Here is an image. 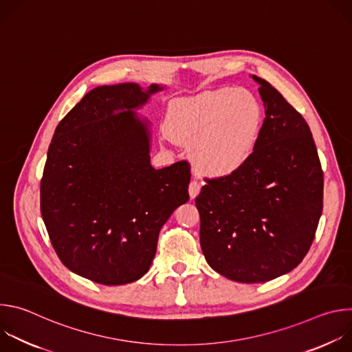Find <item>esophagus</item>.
I'll use <instances>...</instances> for the list:
<instances>
[{"label": "esophagus", "mask_w": 352, "mask_h": 352, "mask_svg": "<svg viewBox=\"0 0 352 352\" xmlns=\"http://www.w3.org/2000/svg\"><path fill=\"white\" fill-rule=\"evenodd\" d=\"M200 188H202V185H200V182L197 179L190 181V184H189V196H190V199H195L199 195Z\"/></svg>", "instance_id": "34e87169"}]
</instances>
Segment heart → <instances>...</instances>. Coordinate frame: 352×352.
I'll return each instance as SVG.
<instances>
[{"label":"heart","mask_w":352,"mask_h":352,"mask_svg":"<svg viewBox=\"0 0 352 352\" xmlns=\"http://www.w3.org/2000/svg\"><path fill=\"white\" fill-rule=\"evenodd\" d=\"M263 120V109L252 93L221 87L174 100L166 128L175 142L192 143L190 156L200 170L224 175L252 156Z\"/></svg>","instance_id":"b5f03b06"}]
</instances>
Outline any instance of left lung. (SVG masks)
<instances>
[{
  "label": "left lung",
  "instance_id": "8db88e82",
  "mask_svg": "<svg viewBox=\"0 0 352 352\" xmlns=\"http://www.w3.org/2000/svg\"><path fill=\"white\" fill-rule=\"evenodd\" d=\"M252 78L266 114L256 148L235 171L208 178L195 199L208 263L248 284L302 262L323 210V170L309 125L269 82Z\"/></svg>",
  "mask_w": 352,
  "mask_h": 352
}]
</instances>
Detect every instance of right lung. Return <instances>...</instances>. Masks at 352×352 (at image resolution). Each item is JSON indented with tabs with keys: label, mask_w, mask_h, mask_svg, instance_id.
Returning <instances> with one entry per match:
<instances>
[{
	"label": "right lung",
	"mask_w": 352,
	"mask_h": 352,
	"mask_svg": "<svg viewBox=\"0 0 352 352\" xmlns=\"http://www.w3.org/2000/svg\"><path fill=\"white\" fill-rule=\"evenodd\" d=\"M162 89L98 86L61 120L50 143L41 216L63 265L90 281L139 280L163 224L189 199L188 162L155 170L147 125L132 111Z\"/></svg>",
	"instance_id": "1"
}]
</instances>
